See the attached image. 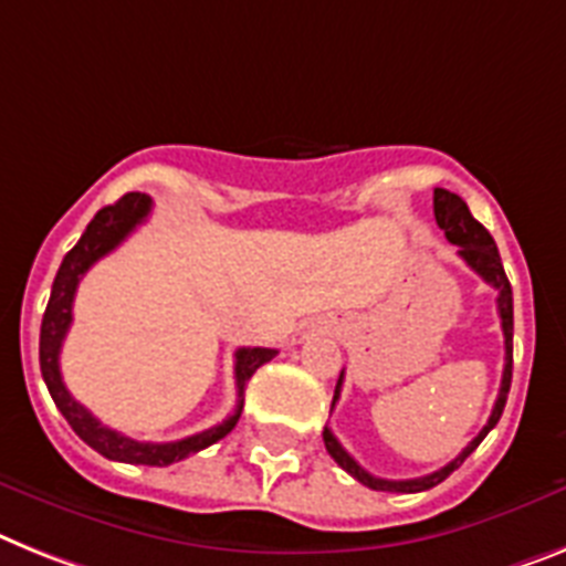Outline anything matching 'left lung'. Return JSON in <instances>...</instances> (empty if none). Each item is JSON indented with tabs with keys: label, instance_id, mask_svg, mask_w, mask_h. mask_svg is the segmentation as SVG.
Returning a JSON list of instances; mask_svg holds the SVG:
<instances>
[{
	"label": "left lung",
	"instance_id": "obj_1",
	"mask_svg": "<svg viewBox=\"0 0 566 566\" xmlns=\"http://www.w3.org/2000/svg\"><path fill=\"white\" fill-rule=\"evenodd\" d=\"M434 218H437V227L446 232V239L458 244V255L467 261L469 268L474 273L481 275L483 282L492 284L497 291V313H501V327H503V348H506V356H503V379H501V391H497V400L495 408H492V415H489V422L481 429V434L474 437L472 443L452 460V463H446L443 469H437L431 474H422V478H411V481H386V478H377V474L365 472L354 458H350L342 443L334 437V431L327 429L322 431V440H325V449L327 454L339 463L350 478L363 483L368 489H377V492H426V489L437 486V483H443L454 469H460V463L469 458V454L481 446L483 437L489 431L495 429L497 420L503 415V406H506V394H510V382H512V287H510V279L503 273V264H501V253H497L495 241L489 235L486 227L481 221H474V216L469 212L467 201L460 198V195L449 192V189H434ZM339 391H342V374H339V382H336V391H334V402H331V411H334L336 400H339Z\"/></svg>",
	"mask_w": 566,
	"mask_h": 566
}]
</instances>
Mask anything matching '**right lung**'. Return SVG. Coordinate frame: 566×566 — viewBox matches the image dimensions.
<instances>
[{"label": "right lung", "instance_id": "1", "mask_svg": "<svg viewBox=\"0 0 566 566\" xmlns=\"http://www.w3.org/2000/svg\"><path fill=\"white\" fill-rule=\"evenodd\" d=\"M149 210V195H123L120 201L112 203V207H103V210L92 218V224L85 227V232L80 235L77 244L65 253L63 264L56 270L54 287H51L49 307H45V316H42L40 368L42 379H45V386H49L56 408L63 411V417L69 420L71 429L77 431L80 440L92 446L94 452H99L108 460H120V463H137V467H169V463H178V460L189 458V454L201 452L207 446L218 443L221 437H227L235 429V422H239L241 417V408H244L247 379L253 377L261 365L270 363L279 350H235V388H239L235 411H232L224 422L212 426V429L201 431V434L184 437V440H175V443H140V440H132V437L103 426L88 408L80 406V402L71 397L69 388H65L63 382V374H60V348H63V339L71 327V316H74V293H77L80 279L88 273V268H92L94 261H99L103 255L112 253L120 241H126V235H129L137 224H144Z\"/></svg>", "mask_w": 566, "mask_h": 566}]
</instances>
